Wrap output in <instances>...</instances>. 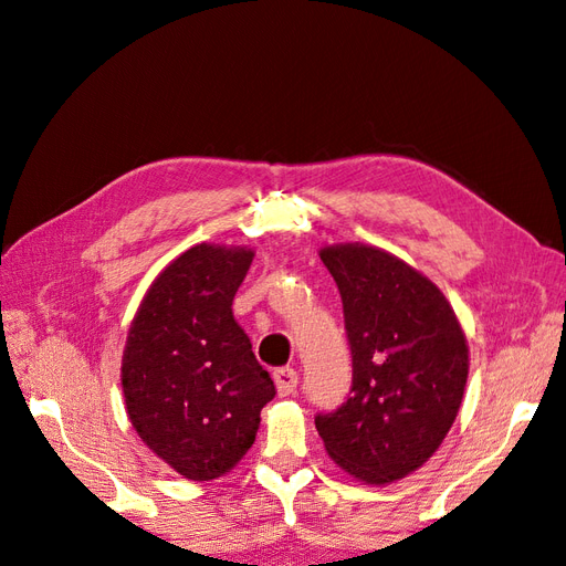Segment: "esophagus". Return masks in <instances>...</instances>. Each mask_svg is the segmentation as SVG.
I'll use <instances>...</instances> for the list:
<instances>
[{
  "instance_id": "1",
  "label": "esophagus",
  "mask_w": 566,
  "mask_h": 566,
  "mask_svg": "<svg viewBox=\"0 0 566 566\" xmlns=\"http://www.w3.org/2000/svg\"><path fill=\"white\" fill-rule=\"evenodd\" d=\"M273 382H276V389H279L281 397H290V394L297 389V382H300L297 370L290 368V366L273 370Z\"/></svg>"
}]
</instances>
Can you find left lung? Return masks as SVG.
Segmentation results:
<instances>
[{"label": "left lung", "instance_id": "8db88e82", "mask_svg": "<svg viewBox=\"0 0 566 566\" xmlns=\"http://www.w3.org/2000/svg\"><path fill=\"white\" fill-rule=\"evenodd\" d=\"M352 349L347 401L316 416L323 447L366 484H389L432 458L468 382V339L441 290L380 248L331 245Z\"/></svg>", "mask_w": 566, "mask_h": 566}]
</instances>
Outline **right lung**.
I'll return each instance as SVG.
<instances>
[{"mask_svg": "<svg viewBox=\"0 0 566 566\" xmlns=\"http://www.w3.org/2000/svg\"><path fill=\"white\" fill-rule=\"evenodd\" d=\"M248 248L200 243L153 281L123 354L132 427L193 482L227 474L254 443L276 387L231 304L252 264Z\"/></svg>", "mask_w": 566, "mask_h": 566, "instance_id": "obj_1", "label": "right lung"}]
</instances>
